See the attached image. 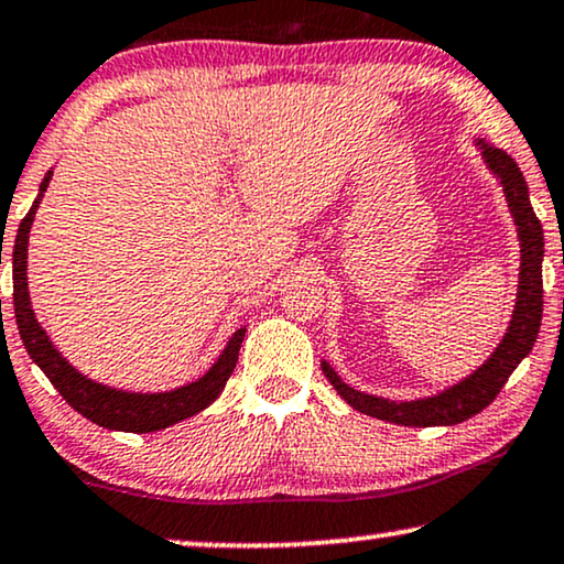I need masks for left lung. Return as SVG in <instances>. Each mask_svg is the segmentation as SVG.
<instances>
[{"label":"left lung","instance_id":"1","mask_svg":"<svg viewBox=\"0 0 564 564\" xmlns=\"http://www.w3.org/2000/svg\"><path fill=\"white\" fill-rule=\"evenodd\" d=\"M477 144L481 155H485L489 171L500 178L510 215H513V223L518 225V240H521V276H518L516 311L513 321L508 326V334L502 336V341L497 345L492 357L479 370H474L469 378H464L460 383L437 393V397L416 401H389L349 389L345 380L336 376L332 365L321 362V370H324L328 383L357 412L406 427L458 425V422L469 420V416L479 414L481 409L492 404L497 393L502 391V386L508 383V378L513 376L518 362L531 352L533 341H536L541 311H544V284H541L544 230H541L539 217L533 215V207L529 202V186H525V178L521 167L516 165V160L506 150L492 148V144Z\"/></svg>","mask_w":564,"mask_h":564}]
</instances>
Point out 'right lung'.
Masks as SVG:
<instances>
[{
  "label": "right lung",
  "instance_id": "obj_1",
  "mask_svg": "<svg viewBox=\"0 0 564 564\" xmlns=\"http://www.w3.org/2000/svg\"><path fill=\"white\" fill-rule=\"evenodd\" d=\"M51 175H54V171H48L46 178L41 181L39 199L33 202L31 212H28L23 223H20L18 238H14L12 246V305L14 318H18L20 339H23L31 360L46 372V378L54 383V389L62 393L64 401H67L75 412L87 416L95 425L108 430H121V433H158V430L171 427L175 422L207 409L212 401L223 393L225 383H228L232 370H236L246 328H238V332L230 336L228 347L223 349L217 362L212 365L199 380L165 393H129L119 389H108L104 383H95V380L72 368V365L56 352V347L51 345L46 332H43L39 321H35L31 295H28V236H31L35 209H39L41 196L46 192Z\"/></svg>",
  "mask_w": 564,
  "mask_h": 564
}]
</instances>
